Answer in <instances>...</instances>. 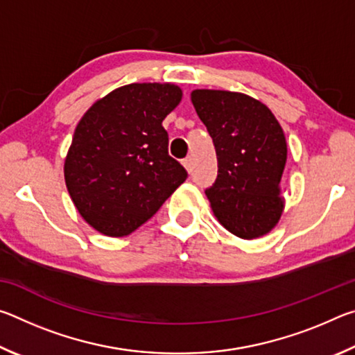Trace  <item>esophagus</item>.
<instances>
[{
    "label": "esophagus",
    "mask_w": 355,
    "mask_h": 355,
    "mask_svg": "<svg viewBox=\"0 0 355 355\" xmlns=\"http://www.w3.org/2000/svg\"><path fill=\"white\" fill-rule=\"evenodd\" d=\"M183 166H184L186 171L192 172V158H191V156H188V158L183 159Z\"/></svg>",
    "instance_id": "34e87169"
}]
</instances>
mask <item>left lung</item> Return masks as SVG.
<instances>
[{"instance_id":"left-lung-1","label":"left lung","mask_w":355,"mask_h":355,"mask_svg":"<svg viewBox=\"0 0 355 355\" xmlns=\"http://www.w3.org/2000/svg\"><path fill=\"white\" fill-rule=\"evenodd\" d=\"M191 101L213 137L218 178L205 191L219 224L241 239L268 235L285 209L284 130L269 107L250 95L196 89Z\"/></svg>"}]
</instances>
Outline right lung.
Wrapping results in <instances>:
<instances>
[{"label": "right lung", "instance_id": "1", "mask_svg": "<svg viewBox=\"0 0 355 355\" xmlns=\"http://www.w3.org/2000/svg\"><path fill=\"white\" fill-rule=\"evenodd\" d=\"M182 97L177 84H127L95 101L78 122L64 178L78 213L97 232L130 235L188 177L167 153L163 128Z\"/></svg>", "mask_w": 355, "mask_h": 355}]
</instances>
